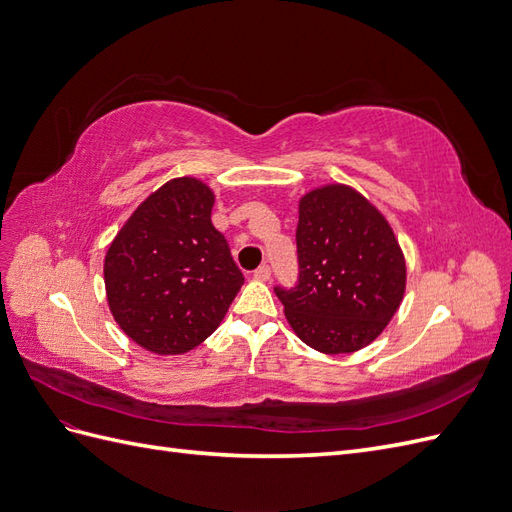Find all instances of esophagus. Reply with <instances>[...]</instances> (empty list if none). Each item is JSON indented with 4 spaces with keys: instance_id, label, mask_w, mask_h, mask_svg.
Masks as SVG:
<instances>
[{
    "instance_id": "esophagus-1",
    "label": "esophagus",
    "mask_w": 512,
    "mask_h": 512,
    "mask_svg": "<svg viewBox=\"0 0 512 512\" xmlns=\"http://www.w3.org/2000/svg\"><path fill=\"white\" fill-rule=\"evenodd\" d=\"M254 277L260 282H269L271 280V267L269 265H260L256 271H254Z\"/></svg>"
}]
</instances>
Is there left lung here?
Returning a JSON list of instances; mask_svg holds the SVG:
<instances>
[{
    "label": "left lung",
    "instance_id": "left-lung-1",
    "mask_svg": "<svg viewBox=\"0 0 512 512\" xmlns=\"http://www.w3.org/2000/svg\"><path fill=\"white\" fill-rule=\"evenodd\" d=\"M299 280L275 286L292 331L309 348H365L395 316L406 260L384 215L348 185H324L299 203Z\"/></svg>",
    "mask_w": 512,
    "mask_h": 512
}]
</instances>
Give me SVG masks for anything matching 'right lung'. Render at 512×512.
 Wrapping results in <instances>:
<instances>
[{
    "label": "right lung",
    "mask_w": 512,
    "mask_h": 512,
    "mask_svg": "<svg viewBox=\"0 0 512 512\" xmlns=\"http://www.w3.org/2000/svg\"><path fill=\"white\" fill-rule=\"evenodd\" d=\"M213 192L181 177L143 200L104 258L111 314L132 342L183 354L220 327L243 273L211 224Z\"/></svg>",
    "instance_id": "add662e5"
}]
</instances>
